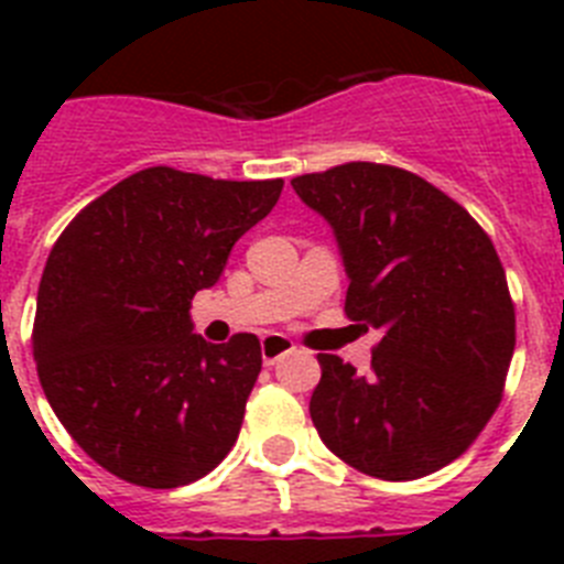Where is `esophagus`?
<instances>
[{"label": "esophagus", "instance_id": "obj_1", "mask_svg": "<svg viewBox=\"0 0 564 564\" xmlns=\"http://www.w3.org/2000/svg\"><path fill=\"white\" fill-rule=\"evenodd\" d=\"M288 352H293V341L288 336H282V333H268V336H262V361L268 367H273Z\"/></svg>", "mask_w": 564, "mask_h": 564}]
</instances>
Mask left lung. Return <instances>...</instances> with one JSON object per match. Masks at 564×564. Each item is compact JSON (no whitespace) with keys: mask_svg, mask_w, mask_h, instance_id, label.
Returning <instances> with one entry per match:
<instances>
[{"mask_svg":"<svg viewBox=\"0 0 564 564\" xmlns=\"http://www.w3.org/2000/svg\"><path fill=\"white\" fill-rule=\"evenodd\" d=\"M291 186L333 228L347 318L383 333L367 376L318 352L313 426L364 475H432L475 443L502 398L514 305L500 257L466 208L403 169L344 163Z\"/></svg>","mask_w":564,"mask_h":564,"instance_id":"obj_1","label":"left lung"}]
</instances>
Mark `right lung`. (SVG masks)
Listing matches in <instances>:
<instances>
[{"mask_svg":"<svg viewBox=\"0 0 564 564\" xmlns=\"http://www.w3.org/2000/svg\"><path fill=\"white\" fill-rule=\"evenodd\" d=\"M282 186L143 169L82 208L50 251L33 325L39 381L64 430L115 477L188 486L237 443L259 338L212 344L188 311Z\"/></svg>","mask_w":564,"mask_h":564,"instance_id":"add662e5","label":"right lung"}]
</instances>
